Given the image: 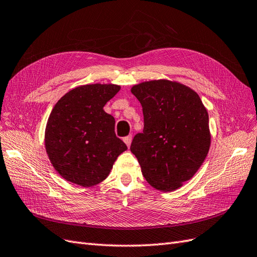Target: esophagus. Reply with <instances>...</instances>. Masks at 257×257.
<instances>
[{
	"label": "esophagus",
	"mask_w": 257,
	"mask_h": 257,
	"mask_svg": "<svg viewBox=\"0 0 257 257\" xmlns=\"http://www.w3.org/2000/svg\"><path fill=\"white\" fill-rule=\"evenodd\" d=\"M131 140H133V136H131V135H129V136H127V137H124V138H123V142L127 144V147H128V148L130 147Z\"/></svg>",
	"instance_id": "1"
}]
</instances>
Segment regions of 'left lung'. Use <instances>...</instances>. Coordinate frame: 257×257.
<instances>
[{
  "label": "left lung",
  "instance_id": "1",
  "mask_svg": "<svg viewBox=\"0 0 257 257\" xmlns=\"http://www.w3.org/2000/svg\"><path fill=\"white\" fill-rule=\"evenodd\" d=\"M131 92L142 105L144 127L130 151L151 186L172 191L192 178L208 153L207 110L193 90L177 82H142Z\"/></svg>",
  "mask_w": 257,
  "mask_h": 257
}]
</instances>
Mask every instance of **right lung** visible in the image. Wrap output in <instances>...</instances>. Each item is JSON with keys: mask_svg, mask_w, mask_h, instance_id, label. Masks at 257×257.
<instances>
[{"mask_svg": "<svg viewBox=\"0 0 257 257\" xmlns=\"http://www.w3.org/2000/svg\"><path fill=\"white\" fill-rule=\"evenodd\" d=\"M120 90L116 84H87L66 93L52 109L45 149L63 178L92 187L108 176L127 146L115 134L114 117L103 107Z\"/></svg>", "mask_w": 257, "mask_h": 257, "instance_id": "1", "label": "right lung"}]
</instances>
